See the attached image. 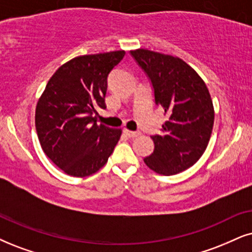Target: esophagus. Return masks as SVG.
Returning a JSON list of instances; mask_svg holds the SVG:
<instances>
[{
    "label": "esophagus",
    "mask_w": 252,
    "mask_h": 252,
    "mask_svg": "<svg viewBox=\"0 0 252 252\" xmlns=\"http://www.w3.org/2000/svg\"><path fill=\"white\" fill-rule=\"evenodd\" d=\"M123 132H124V135L128 136L129 138H136V137H138L139 135H141L138 131H130V130H128V129H124Z\"/></svg>",
    "instance_id": "esophagus-1"
}]
</instances>
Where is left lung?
<instances>
[{
    "label": "left lung",
    "mask_w": 252,
    "mask_h": 252,
    "mask_svg": "<svg viewBox=\"0 0 252 252\" xmlns=\"http://www.w3.org/2000/svg\"><path fill=\"white\" fill-rule=\"evenodd\" d=\"M151 81L155 102L168 120L161 135L151 136L155 150L144 163L172 176L193 166L203 155L214 126V107L200 75L178 57L138 49L130 51Z\"/></svg>",
    "instance_id": "1"
}]
</instances>
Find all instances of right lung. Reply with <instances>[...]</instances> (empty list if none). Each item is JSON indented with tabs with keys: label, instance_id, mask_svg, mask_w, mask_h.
<instances>
[{
	"label": "right lung",
	"instance_id": "obj_1",
	"mask_svg": "<svg viewBox=\"0 0 252 252\" xmlns=\"http://www.w3.org/2000/svg\"><path fill=\"white\" fill-rule=\"evenodd\" d=\"M124 51L80 56L57 69L36 107V130L41 149L65 173L94 174L108 161L122 130L96 123L104 109L108 75Z\"/></svg>",
	"mask_w": 252,
	"mask_h": 252
}]
</instances>
